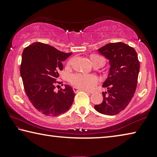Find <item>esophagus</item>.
Wrapping results in <instances>:
<instances>
[{"instance_id": "esophagus-1", "label": "esophagus", "mask_w": 157, "mask_h": 157, "mask_svg": "<svg viewBox=\"0 0 157 157\" xmlns=\"http://www.w3.org/2000/svg\"><path fill=\"white\" fill-rule=\"evenodd\" d=\"M72 90H73L74 92H75V93L79 92V91H84V92H86V93H91L90 92H88V91H86V90H82V89H79L78 87H77V86H73V87H72Z\"/></svg>"}]
</instances>
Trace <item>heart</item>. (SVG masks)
I'll return each instance as SVG.
<instances>
[{
	"label": "heart",
	"instance_id": "heart-1",
	"mask_svg": "<svg viewBox=\"0 0 157 157\" xmlns=\"http://www.w3.org/2000/svg\"><path fill=\"white\" fill-rule=\"evenodd\" d=\"M90 60L94 66L97 65H104L105 63V59L101 56L94 54L90 56ZM71 60H70L68 63L71 64ZM70 81L75 86L82 89L85 90H92L95 86L99 82V79L97 76L94 75H85L76 73L72 75L70 78Z\"/></svg>",
	"mask_w": 157,
	"mask_h": 157
}]
</instances>
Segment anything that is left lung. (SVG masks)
<instances>
[{
	"mask_svg": "<svg viewBox=\"0 0 157 157\" xmlns=\"http://www.w3.org/2000/svg\"><path fill=\"white\" fill-rule=\"evenodd\" d=\"M111 64L108 78L103 87L101 104L95 105L98 112L105 115H116L125 109L135 94L140 71V61L135 48L123 42L106 44L98 49Z\"/></svg>",
	"mask_w": 157,
	"mask_h": 157,
	"instance_id": "1",
	"label": "left lung"
}]
</instances>
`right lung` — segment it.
I'll use <instances>...</instances> for the list:
<instances>
[{"label": "right lung", "mask_w": 157, "mask_h": 157, "mask_svg": "<svg viewBox=\"0 0 157 157\" xmlns=\"http://www.w3.org/2000/svg\"><path fill=\"white\" fill-rule=\"evenodd\" d=\"M72 53L58 51L48 44L34 42L22 52L20 74L28 99L37 111L46 116H57L71 108L75 93L65 85L58 93L54 92L62 62Z\"/></svg>", "instance_id": "right-lung-1"}]
</instances>
